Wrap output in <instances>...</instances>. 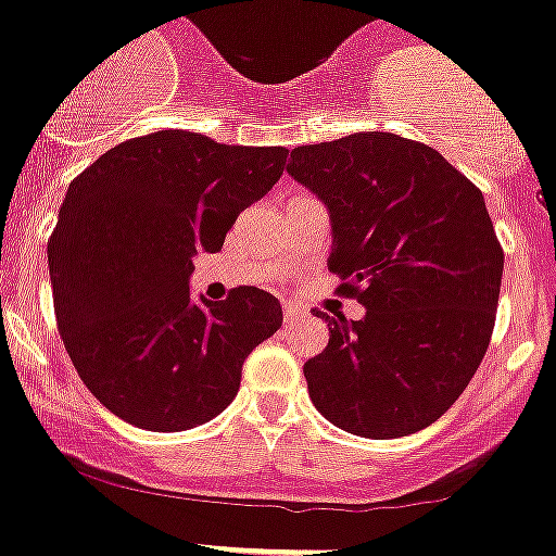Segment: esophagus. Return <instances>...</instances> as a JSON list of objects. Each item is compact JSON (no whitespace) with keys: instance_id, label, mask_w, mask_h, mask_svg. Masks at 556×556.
Wrapping results in <instances>:
<instances>
[{"instance_id":"esophagus-1","label":"esophagus","mask_w":556,"mask_h":556,"mask_svg":"<svg viewBox=\"0 0 556 556\" xmlns=\"http://www.w3.org/2000/svg\"><path fill=\"white\" fill-rule=\"evenodd\" d=\"M282 315H285V323H290V326H293L295 320H301V317L306 315V309L301 304H295V301H285Z\"/></svg>"}]
</instances>
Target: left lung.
<instances>
[{"mask_svg": "<svg viewBox=\"0 0 556 556\" xmlns=\"http://www.w3.org/2000/svg\"><path fill=\"white\" fill-rule=\"evenodd\" d=\"M288 174L331 219L328 268L361 320L326 317L328 344L304 364L323 418L371 440L434 424L489 348L503 247L483 192L432 147L353 132L290 152Z\"/></svg>", "mask_w": 556, "mask_h": 556, "instance_id": "8db88e82", "label": "left lung"}]
</instances>
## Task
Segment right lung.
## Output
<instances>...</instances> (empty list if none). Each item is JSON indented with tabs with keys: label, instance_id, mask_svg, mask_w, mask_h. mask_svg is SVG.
I'll return each instance as SVG.
<instances>
[{
	"label": "right lung",
	"instance_id": "right-lung-1",
	"mask_svg": "<svg viewBox=\"0 0 556 556\" xmlns=\"http://www.w3.org/2000/svg\"><path fill=\"white\" fill-rule=\"evenodd\" d=\"M282 147H228L187 129L129 138L67 187L48 241L53 309L84 386L122 421L185 432L236 399L247 355L282 326L261 288L190 295L192 257L223 250L279 181Z\"/></svg>",
	"mask_w": 556,
	"mask_h": 556
}]
</instances>
